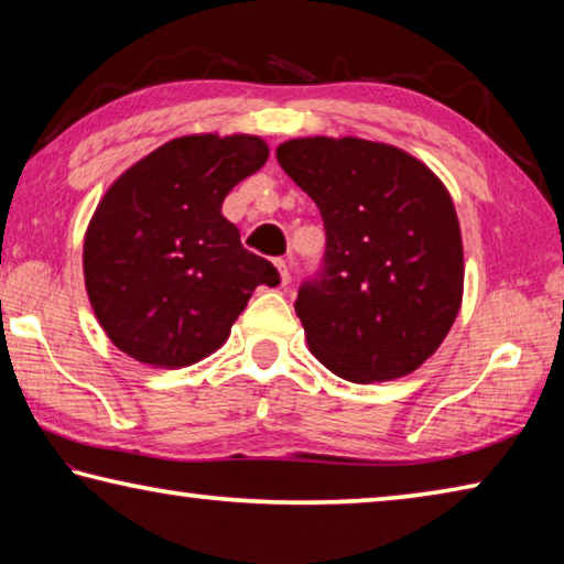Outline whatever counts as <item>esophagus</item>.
Masks as SVG:
<instances>
[{
  "instance_id": "34e87169",
  "label": "esophagus",
  "mask_w": 564,
  "mask_h": 564,
  "mask_svg": "<svg viewBox=\"0 0 564 564\" xmlns=\"http://www.w3.org/2000/svg\"><path fill=\"white\" fill-rule=\"evenodd\" d=\"M291 261L289 259H279L275 261V269L281 273V285H289L291 283Z\"/></svg>"
}]
</instances>
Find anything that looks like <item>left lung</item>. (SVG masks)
Returning a JSON list of instances; mask_svg holds the SVG:
<instances>
[{
  "mask_svg": "<svg viewBox=\"0 0 564 564\" xmlns=\"http://www.w3.org/2000/svg\"><path fill=\"white\" fill-rule=\"evenodd\" d=\"M281 169L316 202L326 253L295 313L313 356L350 383L403 378L433 356L463 301L453 198L405 151L366 139H291Z\"/></svg>",
  "mask_w": 564,
  "mask_h": 564,
  "instance_id": "1",
  "label": "left lung"
}]
</instances>
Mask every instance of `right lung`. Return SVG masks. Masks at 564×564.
Segmentation results:
<instances>
[{"label":"right lung","instance_id":"obj_1","mask_svg":"<svg viewBox=\"0 0 564 564\" xmlns=\"http://www.w3.org/2000/svg\"><path fill=\"white\" fill-rule=\"evenodd\" d=\"M259 137L171 139L113 181L84 238V281L113 346L149 366L184 368L224 346L271 261L241 246L221 204L259 171Z\"/></svg>","mask_w":564,"mask_h":564}]
</instances>
